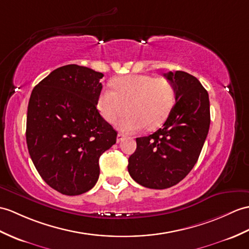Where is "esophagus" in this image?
<instances>
[{"label": "esophagus", "instance_id": "34e87169", "mask_svg": "<svg viewBox=\"0 0 249 249\" xmlns=\"http://www.w3.org/2000/svg\"><path fill=\"white\" fill-rule=\"evenodd\" d=\"M124 139V135L123 134H121V132H119L118 134V136H117V142L119 143V142H121Z\"/></svg>", "mask_w": 249, "mask_h": 249}]
</instances>
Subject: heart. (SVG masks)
<instances>
[{
  "label": "heart",
  "instance_id": "b5f03b06",
  "mask_svg": "<svg viewBox=\"0 0 249 249\" xmlns=\"http://www.w3.org/2000/svg\"><path fill=\"white\" fill-rule=\"evenodd\" d=\"M113 90L104 89L98 96L97 108L107 122L119 121V129L134 132L147 125L154 128L162 124L175 102L174 86L165 77L152 75H127L112 83Z\"/></svg>",
  "mask_w": 249,
  "mask_h": 249
}]
</instances>
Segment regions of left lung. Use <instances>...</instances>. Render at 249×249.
<instances>
[{"instance_id":"left-lung-1","label":"left lung","mask_w":249,"mask_h":249,"mask_svg":"<svg viewBox=\"0 0 249 249\" xmlns=\"http://www.w3.org/2000/svg\"><path fill=\"white\" fill-rule=\"evenodd\" d=\"M175 89V105L163 126L153 135L137 138L128 172L149 189L175 186L193 169L210 127L209 95L199 80L187 72L163 74Z\"/></svg>"}]
</instances>
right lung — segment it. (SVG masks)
<instances>
[{
	"instance_id": "obj_1",
	"label": "right lung",
	"mask_w": 249,
	"mask_h": 249,
	"mask_svg": "<svg viewBox=\"0 0 249 249\" xmlns=\"http://www.w3.org/2000/svg\"><path fill=\"white\" fill-rule=\"evenodd\" d=\"M104 74L77 65L56 69L35 87L27 108L26 143L39 175L65 195L95 186L98 159L117 131L96 105Z\"/></svg>"
}]
</instances>
